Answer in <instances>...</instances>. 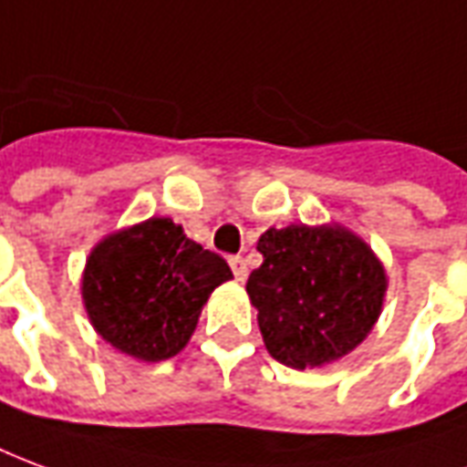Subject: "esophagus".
Returning <instances> with one entry per match:
<instances>
[{"mask_svg":"<svg viewBox=\"0 0 467 467\" xmlns=\"http://www.w3.org/2000/svg\"><path fill=\"white\" fill-rule=\"evenodd\" d=\"M230 265H233V273H234V280L237 283H244V278H247V263H244V257H233L230 260Z\"/></svg>","mask_w":467,"mask_h":467,"instance_id":"esophagus-1","label":"esophagus"}]
</instances>
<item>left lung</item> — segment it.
<instances>
[{
	"label": "left lung",
	"instance_id": "left-lung-1",
	"mask_svg": "<svg viewBox=\"0 0 467 467\" xmlns=\"http://www.w3.org/2000/svg\"><path fill=\"white\" fill-rule=\"evenodd\" d=\"M263 265L247 296L267 354L293 369L347 357L371 334L387 296V270L344 224L270 227L257 240Z\"/></svg>",
	"mask_w": 467,
	"mask_h": 467
}]
</instances>
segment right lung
Listing matches in <instances>:
<instances>
[{"mask_svg": "<svg viewBox=\"0 0 467 467\" xmlns=\"http://www.w3.org/2000/svg\"><path fill=\"white\" fill-rule=\"evenodd\" d=\"M233 278L223 257L189 240L169 217L106 234L80 280L96 334L139 361H164L187 347L212 290Z\"/></svg>", "mask_w": 467, "mask_h": 467, "instance_id": "right-lung-1", "label": "right lung"}]
</instances>
